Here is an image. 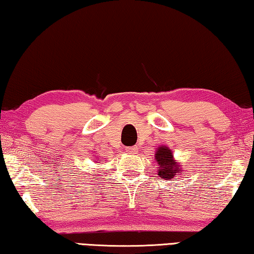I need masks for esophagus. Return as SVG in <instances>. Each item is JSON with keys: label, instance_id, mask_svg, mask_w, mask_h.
Wrapping results in <instances>:
<instances>
[{"label": "esophagus", "instance_id": "34e87169", "mask_svg": "<svg viewBox=\"0 0 254 254\" xmlns=\"http://www.w3.org/2000/svg\"><path fill=\"white\" fill-rule=\"evenodd\" d=\"M126 151H127L128 154H136L137 151H138V146H137V145H135V146L127 147Z\"/></svg>", "mask_w": 254, "mask_h": 254}]
</instances>
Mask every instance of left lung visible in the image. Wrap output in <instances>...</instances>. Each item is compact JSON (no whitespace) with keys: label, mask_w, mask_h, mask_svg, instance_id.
Segmentation results:
<instances>
[{"label":"left lung","mask_w":254,"mask_h":254,"mask_svg":"<svg viewBox=\"0 0 254 254\" xmlns=\"http://www.w3.org/2000/svg\"><path fill=\"white\" fill-rule=\"evenodd\" d=\"M154 159L157 163V176L162 179H174L177 180L178 177L182 174V169L179 162L174 160L173 152L168 146L161 145L157 147Z\"/></svg>","instance_id":"8db88e82"}]
</instances>
